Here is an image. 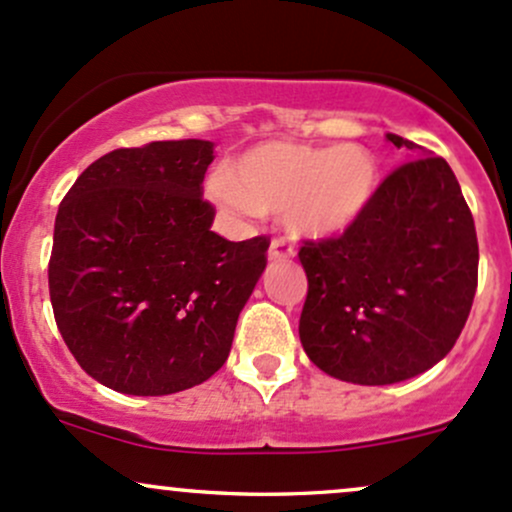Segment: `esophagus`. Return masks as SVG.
I'll return each mask as SVG.
<instances>
[{
    "instance_id": "34e87169",
    "label": "esophagus",
    "mask_w": 512,
    "mask_h": 512,
    "mask_svg": "<svg viewBox=\"0 0 512 512\" xmlns=\"http://www.w3.org/2000/svg\"><path fill=\"white\" fill-rule=\"evenodd\" d=\"M267 257L272 262H282V260H289V257H294V247H291L286 240L282 238H274L272 243H269V250H267Z\"/></svg>"
}]
</instances>
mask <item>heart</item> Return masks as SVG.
Instances as JSON below:
<instances>
[{
	"mask_svg": "<svg viewBox=\"0 0 512 512\" xmlns=\"http://www.w3.org/2000/svg\"><path fill=\"white\" fill-rule=\"evenodd\" d=\"M376 182L374 157L357 145L265 143L233 162L213 196L233 209L286 213L303 238H333L369 209Z\"/></svg>",
	"mask_w": 512,
	"mask_h": 512,
	"instance_id": "heart-1",
	"label": "heart"
}]
</instances>
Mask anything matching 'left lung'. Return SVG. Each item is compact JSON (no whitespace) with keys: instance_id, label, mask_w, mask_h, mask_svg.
Instances as JSON below:
<instances>
[{"instance_id":"1","label":"left lung","mask_w":512,"mask_h":512,"mask_svg":"<svg viewBox=\"0 0 512 512\" xmlns=\"http://www.w3.org/2000/svg\"><path fill=\"white\" fill-rule=\"evenodd\" d=\"M403 162L338 238L303 240L299 335L335 379L384 386L423 374L457 342L479 284L474 218L445 157L389 133Z\"/></svg>"}]
</instances>
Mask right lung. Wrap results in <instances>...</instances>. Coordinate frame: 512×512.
Returning a JSON list of instances; mask_svg holds the SVG:
<instances>
[{
    "label": "right lung",
    "mask_w": 512,
    "mask_h": 512,
    "mask_svg": "<svg viewBox=\"0 0 512 512\" xmlns=\"http://www.w3.org/2000/svg\"><path fill=\"white\" fill-rule=\"evenodd\" d=\"M209 140L111 150L60 201L48 262L55 323L99 384L167 396L226 364L267 267V235L230 243L204 199Z\"/></svg>",
    "instance_id": "right-lung-1"
}]
</instances>
